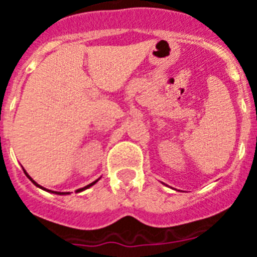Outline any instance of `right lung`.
Segmentation results:
<instances>
[{
    "mask_svg": "<svg viewBox=\"0 0 257 257\" xmlns=\"http://www.w3.org/2000/svg\"><path fill=\"white\" fill-rule=\"evenodd\" d=\"M26 175H27V176H28V178H29V179H31V181H32V183H33V184H35L36 187H38V188H41V189H44V190H46V189H45V188H42V187H41V185H38V184H37V183H36V181H35V180H32V178H31V176H29V175H28V174H27V172H26ZM97 180H99V179H97ZM97 180H95V181H94V183H91V184H88V185H86V187H85V188H81V189H78V190H77V193H78V192H82V190H85V189H87V188L92 187V185H94V184H95V183H97ZM47 192H51V190H47ZM52 193H54V192H52ZM55 193H56V192H55ZM56 194H69V193H60V192H59V193H56Z\"/></svg>",
    "mask_w": 257,
    "mask_h": 257,
    "instance_id": "right-lung-1",
    "label": "right lung"
}]
</instances>
